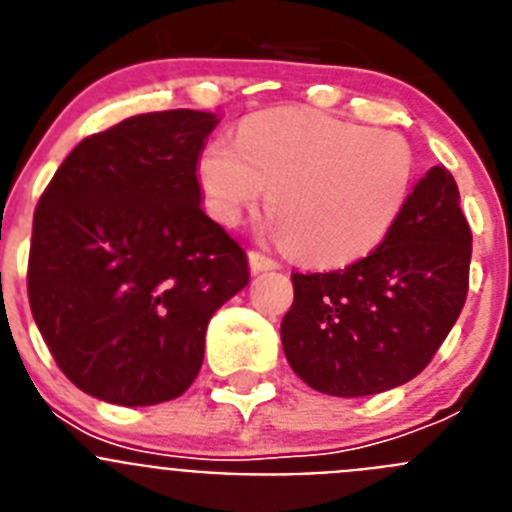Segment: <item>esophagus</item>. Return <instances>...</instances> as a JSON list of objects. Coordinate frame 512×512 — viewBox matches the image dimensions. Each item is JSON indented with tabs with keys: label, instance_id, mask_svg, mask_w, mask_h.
<instances>
[{
	"label": "esophagus",
	"instance_id": "34e87169",
	"mask_svg": "<svg viewBox=\"0 0 512 512\" xmlns=\"http://www.w3.org/2000/svg\"><path fill=\"white\" fill-rule=\"evenodd\" d=\"M248 264H251L253 274H259V271L279 269V261L269 259L266 253H259V251H248Z\"/></svg>",
	"mask_w": 512,
	"mask_h": 512
}]
</instances>
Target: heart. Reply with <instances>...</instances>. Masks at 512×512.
I'll return each mask as SVG.
<instances>
[{"instance_id":"obj_1","label":"heart","mask_w":512,"mask_h":512,"mask_svg":"<svg viewBox=\"0 0 512 512\" xmlns=\"http://www.w3.org/2000/svg\"><path fill=\"white\" fill-rule=\"evenodd\" d=\"M207 210L235 225L269 192V230L312 266H346L382 246L408 205L410 143L310 110H266L235 140L207 143L200 164Z\"/></svg>"}]
</instances>
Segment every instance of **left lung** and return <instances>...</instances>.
<instances>
[{
    "label": "left lung",
    "mask_w": 512,
    "mask_h": 512,
    "mask_svg": "<svg viewBox=\"0 0 512 512\" xmlns=\"http://www.w3.org/2000/svg\"><path fill=\"white\" fill-rule=\"evenodd\" d=\"M472 230L443 166L415 184L392 233L366 259L292 274L282 320L289 366L333 397L379 395L418 377L449 336L469 289Z\"/></svg>",
    "instance_id": "1"
}]
</instances>
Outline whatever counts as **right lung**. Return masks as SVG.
<instances>
[{
	"mask_svg": "<svg viewBox=\"0 0 512 512\" xmlns=\"http://www.w3.org/2000/svg\"><path fill=\"white\" fill-rule=\"evenodd\" d=\"M217 115H135L84 138L33 217L27 297L81 392L138 408L189 390L207 323L248 284V259L202 210L197 161Z\"/></svg>",
	"mask_w": 512,
	"mask_h": 512,
	"instance_id": "add662e5",
	"label": "right lung"
}]
</instances>
